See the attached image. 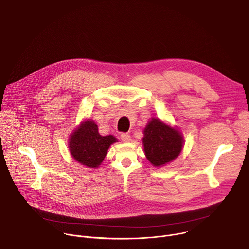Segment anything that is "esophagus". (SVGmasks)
Returning a JSON list of instances; mask_svg holds the SVG:
<instances>
[{"mask_svg": "<svg viewBox=\"0 0 249 249\" xmlns=\"http://www.w3.org/2000/svg\"><path fill=\"white\" fill-rule=\"evenodd\" d=\"M121 140L124 142V143H129V142L131 141V136L129 134H122Z\"/></svg>", "mask_w": 249, "mask_h": 249, "instance_id": "obj_1", "label": "esophagus"}]
</instances>
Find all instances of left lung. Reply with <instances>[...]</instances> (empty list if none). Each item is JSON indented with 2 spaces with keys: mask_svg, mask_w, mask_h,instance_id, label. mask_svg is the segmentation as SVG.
<instances>
[{
  "mask_svg": "<svg viewBox=\"0 0 249 249\" xmlns=\"http://www.w3.org/2000/svg\"><path fill=\"white\" fill-rule=\"evenodd\" d=\"M142 139L148 160L155 166H163L178 157L182 151L184 139L176 127L164 123L159 118L149 120Z\"/></svg>",
  "mask_w": 249,
  "mask_h": 249,
  "instance_id": "obj_1",
  "label": "left lung"
}]
</instances>
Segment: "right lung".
Returning a JSON list of instances; mask_svg holds the SVG:
<instances>
[{"label": "right lung", "mask_w": 249, "mask_h": 249, "mask_svg": "<svg viewBox=\"0 0 249 249\" xmlns=\"http://www.w3.org/2000/svg\"><path fill=\"white\" fill-rule=\"evenodd\" d=\"M118 142L112 136H101L96 123L85 119L69 137V150L73 159L89 168H98L109 147Z\"/></svg>", "instance_id": "add662e5"}]
</instances>
